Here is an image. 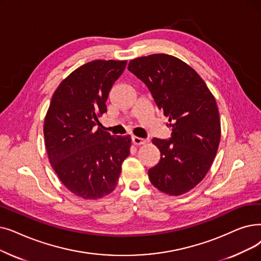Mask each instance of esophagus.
Here are the masks:
<instances>
[{
    "label": "esophagus",
    "mask_w": 261,
    "mask_h": 261,
    "mask_svg": "<svg viewBox=\"0 0 261 261\" xmlns=\"http://www.w3.org/2000/svg\"><path fill=\"white\" fill-rule=\"evenodd\" d=\"M132 142H133L134 145L140 146V145H144L146 143V140H144L142 138H139V137H133L132 138Z\"/></svg>",
    "instance_id": "1"
}]
</instances>
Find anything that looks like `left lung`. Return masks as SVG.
Segmentation results:
<instances>
[{
	"label": "left lung",
	"mask_w": 261,
	"mask_h": 261,
	"mask_svg": "<svg viewBox=\"0 0 261 261\" xmlns=\"http://www.w3.org/2000/svg\"><path fill=\"white\" fill-rule=\"evenodd\" d=\"M128 69L149 88L173 128L171 140L152 139L161 159L148 171L150 182L167 195H182L205 178L217 155V101L193 68L173 55L142 56L131 60Z\"/></svg>",
	"instance_id": "1"
}]
</instances>
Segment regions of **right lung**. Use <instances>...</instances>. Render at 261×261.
Returning a JSON list of instances; mask_svg holds the SVG:
<instances>
[{
	"label": "right lung",
	"mask_w": 261,
	"mask_h": 261,
	"mask_svg": "<svg viewBox=\"0 0 261 261\" xmlns=\"http://www.w3.org/2000/svg\"><path fill=\"white\" fill-rule=\"evenodd\" d=\"M127 61L96 60L61 82L43 123L49 161L62 184L84 199L102 198L115 190L131 137H113L97 128L106 101Z\"/></svg>",
	"instance_id": "right-lung-1"
}]
</instances>
